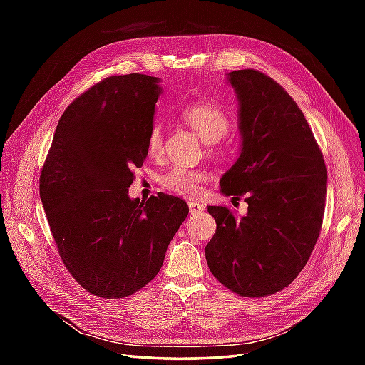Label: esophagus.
<instances>
[{"instance_id": "esophagus-1", "label": "esophagus", "mask_w": 365, "mask_h": 365, "mask_svg": "<svg viewBox=\"0 0 365 365\" xmlns=\"http://www.w3.org/2000/svg\"><path fill=\"white\" fill-rule=\"evenodd\" d=\"M189 210H190V213H193V215L204 212V204L197 202V201H190L189 202Z\"/></svg>"}]
</instances>
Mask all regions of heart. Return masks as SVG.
<instances>
[{"mask_svg": "<svg viewBox=\"0 0 365 365\" xmlns=\"http://www.w3.org/2000/svg\"><path fill=\"white\" fill-rule=\"evenodd\" d=\"M181 118L189 125L196 135L208 145H217L230 129V118L219 105L207 101L192 102L182 108ZM148 150L150 155H158L163 150V130L160 125H153L148 135ZM207 180V173L200 169L173 165L165 172L160 182L176 195L196 196L201 193L202 182Z\"/></svg>", "mask_w": 365, "mask_h": 365, "instance_id": "heart-1", "label": "heart"}]
</instances>
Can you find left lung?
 Returning a JSON list of instances; mask_svg holds the SVG:
<instances>
[{
	"instance_id": "8db88e82",
	"label": "left lung",
	"mask_w": 365,
	"mask_h": 365,
	"mask_svg": "<svg viewBox=\"0 0 365 365\" xmlns=\"http://www.w3.org/2000/svg\"><path fill=\"white\" fill-rule=\"evenodd\" d=\"M239 102L237 161L220 193L247 196L248 212L208 205L216 233L205 247L215 277L242 297H264L291 284L317 244L327 172L315 137L294 98L256 70L227 76Z\"/></svg>"
}]
</instances>
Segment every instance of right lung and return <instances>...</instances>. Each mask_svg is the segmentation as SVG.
Masks as SVG:
<instances>
[{"label":"right lung","instance_id":"1","mask_svg":"<svg viewBox=\"0 0 365 365\" xmlns=\"http://www.w3.org/2000/svg\"><path fill=\"white\" fill-rule=\"evenodd\" d=\"M161 94L158 77L111 76L65 109L43 164L41 201L61 259L94 295L123 298L160 272L189 215L180 197L130 200Z\"/></svg>","mask_w":365,"mask_h":365}]
</instances>
